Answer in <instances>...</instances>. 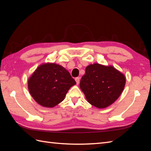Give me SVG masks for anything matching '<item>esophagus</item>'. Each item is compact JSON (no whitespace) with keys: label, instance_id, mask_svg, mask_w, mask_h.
Wrapping results in <instances>:
<instances>
[{"label":"esophagus","instance_id":"obj_1","mask_svg":"<svg viewBox=\"0 0 151 151\" xmlns=\"http://www.w3.org/2000/svg\"><path fill=\"white\" fill-rule=\"evenodd\" d=\"M75 81H76V84H78L80 83V78L79 77H76L75 78Z\"/></svg>","mask_w":151,"mask_h":151}]
</instances>
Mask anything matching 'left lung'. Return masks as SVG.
Instances as JSON below:
<instances>
[{"mask_svg": "<svg viewBox=\"0 0 151 151\" xmlns=\"http://www.w3.org/2000/svg\"><path fill=\"white\" fill-rule=\"evenodd\" d=\"M125 83V76L114 67L93 63L86 67L80 88L89 104L104 108L119 97Z\"/></svg>", "mask_w": 151, "mask_h": 151, "instance_id": "1", "label": "left lung"}]
</instances>
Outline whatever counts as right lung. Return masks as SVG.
<instances>
[{"label":"right lung","instance_id":"add662e5","mask_svg":"<svg viewBox=\"0 0 151 151\" xmlns=\"http://www.w3.org/2000/svg\"><path fill=\"white\" fill-rule=\"evenodd\" d=\"M75 84L68 70L54 63L41 64L28 81L32 97L46 108H53L63 101L69 89Z\"/></svg>","mask_w":151,"mask_h":151}]
</instances>
